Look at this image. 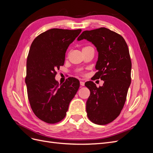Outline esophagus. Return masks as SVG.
Here are the masks:
<instances>
[{
  "instance_id": "esophagus-1",
  "label": "esophagus",
  "mask_w": 153,
  "mask_h": 153,
  "mask_svg": "<svg viewBox=\"0 0 153 153\" xmlns=\"http://www.w3.org/2000/svg\"><path fill=\"white\" fill-rule=\"evenodd\" d=\"M80 85H81V86H84V85H85V82H82V81H80Z\"/></svg>"
}]
</instances>
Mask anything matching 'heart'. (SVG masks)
Listing matches in <instances>:
<instances>
[{"label":"heart","instance_id":"1","mask_svg":"<svg viewBox=\"0 0 153 153\" xmlns=\"http://www.w3.org/2000/svg\"><path fill=\"white\" fill-rule=\"evenodd\" d=\"M87 47H84V48H82V50H83V49H84V48H87Z\"/></svg>","mask_w":153,"mask_h":153}]
</instances>
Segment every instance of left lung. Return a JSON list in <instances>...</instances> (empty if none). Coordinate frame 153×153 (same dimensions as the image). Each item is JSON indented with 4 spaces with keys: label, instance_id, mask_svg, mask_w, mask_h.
Returning a JSON list of instances; mask_svg holds the SVG:
<instances>
[{
    "label": "left lung",
    "instance_id": "1",
    "mask_svg": "<svg viewBox=\"0 0 153 153\" xmlns=\"http://www.w3.org/2000/svg\"><path fill=\"white\" fill-rule=\"evenodd\" d=\"M84 39L93 44L98 52L93 78L104 81L99 87L92 81L85 82L91 92L86 103L87 116L94 124H107L121 113L131 84L128 47L121 35L105 27L84 31L77 40Z\"/></svg>",
    "mask_w": 153,
    "mask_h": 153
}]
</instances>
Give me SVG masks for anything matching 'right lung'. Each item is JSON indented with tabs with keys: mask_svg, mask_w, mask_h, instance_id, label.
Here are the masks:
<instances>
[{
	"mask_svg": "<svg viewBox=\"0 0 153 153\" xmlns=\"http://www.w3.org/2000/svg\"><path fill=\"white\" fill-rule=\"evenodd\" d=\"M82 30L52 29L32 41L27 60L25 83L27 95L34 114L41 121L55 124L65 117L69 105L80 87L69 77L59 85L56 70L63 66L66 50Z\"/></svg>",
	"mask_w": 153,
	"mask_h": 153,
	"instance_id": "obj_1",
	"label": "right lung"
}]
</instances>
